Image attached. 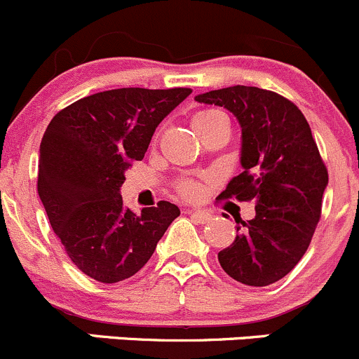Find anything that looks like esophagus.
Returning a JSON list of instances; mask_svg holds the SVG:
<instances>
[{
	"label": "esophagus",
	"instance_id": "34e87169",
	"mask_svg": "<svg viewBox=\"0 0 359 359\" xmlns=\"http://www.w3.org/2000/svg\"><path fill=\"white\" fill-rule=\"evenodd\" d=\"M188 214H190L191 217H195V219L198 221V223H209L210 219H212V214L209 212V210H202V209H188Z\"/></svg>",
	"mask_w": 359,
	"mask_h": 359
}]
</instances>
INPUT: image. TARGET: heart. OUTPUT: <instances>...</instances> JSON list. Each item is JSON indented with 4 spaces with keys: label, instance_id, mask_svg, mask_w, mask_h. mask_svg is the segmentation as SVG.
Wrapping results in <instances>:
<instances>
[{
    "label": "heart",
    "instance_id": "b5f03b06",
    "mask_svg": "<svg viewBox=\"0 0 359 359\" xmlns=\"http://www.w3.org/2000/svg\"><path fill=\"white\" fill-rule=\"evenodd\" d=\"M216 114H219V112H216V110H204V112H198L197 116L194 117V123L195 121H201V119H209V117L216 116ZM180 190L184 197L194 198V197H197V194H198V184L194 183V181H187V183L181 184Z\"/></svg>",
    "mask_w": 359,
    "mask_h": 359
}]
</instances>
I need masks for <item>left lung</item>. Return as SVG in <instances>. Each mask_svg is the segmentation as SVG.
<instances>
[{"mask_svg":"<svg viewBox=\"0 0 359 359\" xmlns=\"http://www.w3.org/2000/svg\"><path fill=\"white\" fill-rule=\"evenodd\" d=\"M195 102L230 110L242 131L240 165L223 198L256 202V216L236 221V238L217 254L240 283L264 287L292 271L308 250L321 214L328 172L301 110L254 86L214 90Z\"/></svg>","mask_w":359,"mask_h":359,"instance_id":"8db88e82","label":"left lung"}]
</instances>
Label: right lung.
Masks as SVG:
<instances>
[{
	"label": "right lung",
	"mask_w": 359,
	"mask_h": 359,
	"mask_svg": "<svg viewBox=\"0 0 359 359\" xmlns=\"http://www.w3.org/2000/svg\"><path fill=\"white\" fill-rule=\"evenodd\" d=\"M191 93L190 88L100 91L57 114L39 145L38 194L70 261L102 283L129 278L152 257L180 216L161 201L136 214L121 187L142 161L155 128Z\"/></svg>",
	"instance_id": "right-lung-1"
}]
</instances>
